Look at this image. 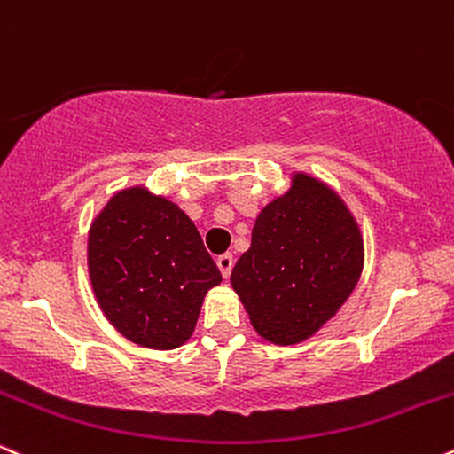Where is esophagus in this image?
<instances>
[{"instance_id":"34e87169","label":"esophagus","mask_w":454,"mask_h":454,"mask_svg":"<svg viewBox=\"0 0 454 454\" xmlns=\"http://www.w3.org/2000/svg\"><path fill=\"white\" fill-rule=\"evenodd\" d=\"M216 265H218V270H221L223 278H229V276H231V270H233V257L229 253L221 254V257L216 259Z\"/></svg>"}]
</instances>
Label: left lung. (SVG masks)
I'll return each instance as SVG.
<instances>
[{"label": "left lung", "mask_w": 454, "mask_h": 454, "mask_svg": "<svg viewBox=\"0 0 454 454\" xmlns=\"http://www.w3.org/2000/svg\"><path fill=\"white\" fill-rule=\"evenodd\" d=\"M364 259L359 223L342 197L323 180L293 172L289 189L259 212L231 286L261 338L293 346L338 314Z\"/></svg>", "instance_id": "obj_1"}]
</instances>
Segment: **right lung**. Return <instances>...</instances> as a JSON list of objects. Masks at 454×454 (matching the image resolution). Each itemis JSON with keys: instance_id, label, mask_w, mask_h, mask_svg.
I'll list each match as a JSON object with an SVG mask.
<instances>
[{"instance_id": "obj_1", "label": "right lung", "mask_w": 454, "mask_h": 454, "mask_svg": "<svg viewBox=\"0 0 454 454\" xmlns=\"http://www.w3.org/2000/svg\"><path fill=\"white\" fill-rule=\"evenodd\" d=\"M87 265L112 327L153 350L183 346L206 293L223 280L193 221L142 184L116 191L93 218Z\"/></svg>"}]
</instances>
